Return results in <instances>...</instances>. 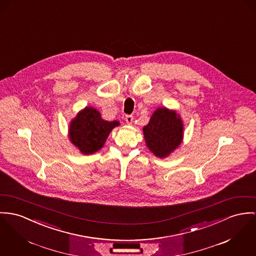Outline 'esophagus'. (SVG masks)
Masks as SVG:
<instances>
[{
  "instance_id": "1",
  "label": "esophagus",
  "mask_w": 256,
  "mask_h": 256,
  "mask_svg": "<svg viewBox=\"0 0 256 256\" xmlns=\"http://www.w3.org/2000/svg\"><path fill=\"white\" fill-rule=\"evenodd\" d=\"M126 124H132V122H134V116L132 115H126Z\"/></svg>"
}]
</instances>
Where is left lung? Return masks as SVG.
Segmentation results:
<instances>
[{"label":"left lung","mask_w":256,"mask_h":256,"mask_svg":"<svg viewBox=\"0 0 256 256\" xmlns=\"http://www.w3.org/2000/svg\"><path fill=\"white\" fill-rule=\"evenodd\" d=\"M143 132L150 151L157 157L164 158L181 143L183 124L174 111L158 108Z\"/></svg>","instance_id":"left-lung-1"}]
</instances>
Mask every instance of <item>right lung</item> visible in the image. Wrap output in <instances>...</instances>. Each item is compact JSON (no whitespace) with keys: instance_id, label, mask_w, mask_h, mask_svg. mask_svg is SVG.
Returning a JSON list of instances; mask_svg holds the SVG:
<instances>
[{"instance_id":"right-lung-1","label":"right lung","mask_w":256,"mask_h":256,"mask_svg":"<svg viewBox=\"0 0 256 256\" xmlns=\"http://www.w3.org/2000/svg\"><path fill=\"white\" fill-rule=\"evenodd\" d=\"M118 124L117 120H103L98 111L86 107L71 122L69 138L82 154H92L103 146L110 132Z\"/></svg>"}]
</instances>
